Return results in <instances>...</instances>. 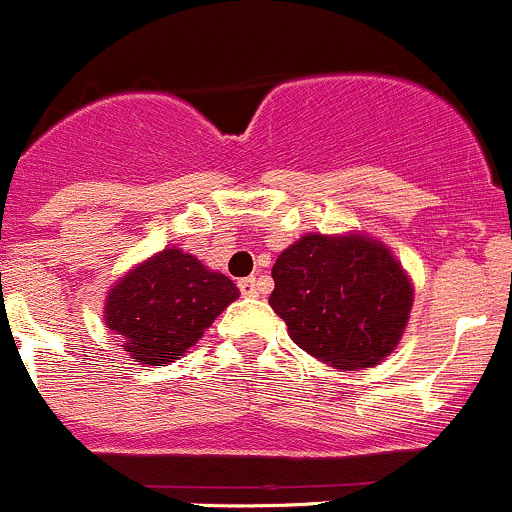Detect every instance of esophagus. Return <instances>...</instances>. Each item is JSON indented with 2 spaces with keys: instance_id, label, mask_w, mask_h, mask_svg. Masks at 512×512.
<instances>
[{
  "instance_id": "34e87169",
  "label": "esophagus",
  "mask_w": 512,
  "mask_h": 512,
  "mask_svg": "<svg viewBox=\"0 0 512 512\" xmlns=\"http://www.w3.org/2000/svg\"><path fill=\"white\" fill-rule=\"evenodd\" d=\"M239 288L244 296H258V291H261V286H258V278L256 276H246L239 281Z\"/></svg>"
}]
</instances>
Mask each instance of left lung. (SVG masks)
I'll return each instance as SVG.
<instances>
[{
    "label": "left lung",
    "mask_w": 512,
    "mask_h": 512,
    "mask_svg": "<svg viewBox=\"0 0 512 512\" xmlns=\"http://www.w3.org/2000/svg\"><path fill=\"white\" fill-rule=\"evenodd\" d=\"M271 276L268 303L291 341L341 371L391 356L416 296L396 254L363 231H311L281 251Z\"/></svg>",
    "instance_id": "left-lung-1"
}]
</instances>
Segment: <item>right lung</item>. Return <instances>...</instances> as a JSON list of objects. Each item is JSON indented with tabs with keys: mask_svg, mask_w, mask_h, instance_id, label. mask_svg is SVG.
<instances>
[{
	"mask_svg": "<svg viewBox=\"0 0 512 512\" xmlns=\"http://www.w3.org/2000/svg\"><path fill=\"white\" fill-rule=\"evenodd\" d=\"M239 288L221 271L204 266L179 246L131 266L104 301V323L121 338L139 366L179 361L229 303Z\"/></svg>",
	"mask_w": 512,
	"mask_h": 512,
	"instance_id": "right-lung-1",
	"label": "right lung"
}]
</instances>
